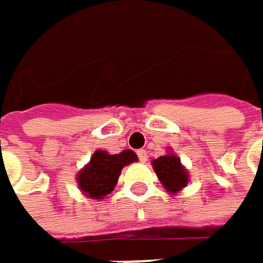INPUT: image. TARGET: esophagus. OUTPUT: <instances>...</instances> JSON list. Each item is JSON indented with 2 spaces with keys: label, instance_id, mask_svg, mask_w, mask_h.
Segmentation results:
<instances>
[{
  "label": "esophagus",
  "instance_id": "obj_1",
  "mask_svg": "<svg viewBox=\"0 0 263 263\" xmlns=\"http://www.w3.org/2000/svg\"><path fill=\"white\" fill-rule=\"evenodd\" d=\"M137 155H138V159H140L141 162H146V161H147V152H146L144 149L137 151Z\"/></svg>",
  "mask_w": 263,
  "mask_h": 263
}]
</instances>
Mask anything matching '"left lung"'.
<instances>
[{"label":"left lung","mask_w":263,"mask_h":263,"mask_svg":"<svg viewBox=\"0 0 263 263\" xmlns=\"http://www.w3.org/2000/svg\"><path fill=\"white\" fill-rule=\"evenodd\" d=\"M158 179L162 182L168 193L176 194L188 183V172L182 167L180 159L175 155L159 156L152 161Z\"/></svg>","instance_id":"8db88e82"}]
</instances>
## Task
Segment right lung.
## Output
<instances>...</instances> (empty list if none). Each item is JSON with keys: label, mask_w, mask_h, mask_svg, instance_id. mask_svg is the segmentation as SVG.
Segmentation results:
<instances>
[{"label": "right lung", "mask_w": 263, "mask_h": 263, "mask_svg": "<svg viewBox=\"0 0 263 263\" xmlns=\"http://www.w3.org/2000/svg\"><path fill=\"white\" fill-rule=\"evenodd\" d=\"M135 161L137 155L132 151H123L116 155L98 151L78 173V185L88 197L102 199L114 190L122 168Z\"/></svg>", "instance_id": "1"}]
</instances>
